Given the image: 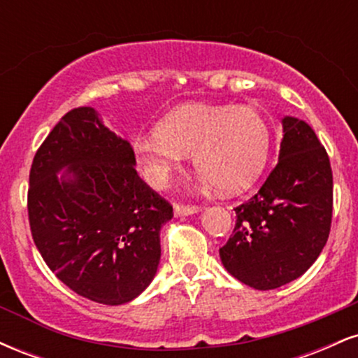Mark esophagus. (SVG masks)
Masks as SVG:
<instances>
[{
    "label": "esophagus",
    "mask_w": 358,
    "mask_h": 358,
    "mask_svg": "<svg viewBox=\"0 0 358 358\" xmlns=\"http://www.w3.org/2000/svg\"><path fill=\"white\" fill-rule=\"evenodd\" d=\"M199 212H200V207H195V205H175L173 207L175 217H188Z\"/></svg>",
    "instance_id": "esophagus-1"
}]
</instances>
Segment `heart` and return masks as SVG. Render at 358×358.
I'll return each mask as SVG.
<instances>
[{"mask_svg":"<svg viewBox=\"0 0 358 358\" xmlns=\"http://www.w3.org/2000/svg\"><path fill=\"white\" fill-rule=\"evenodd\" d=\"M269 148L268 121L254 108L187 104L168 114L155 134L134 139L133 158L143 180L163 188L193 155L203 185L234 195L259 178Z\"/></svg>","mask_w":358,"mask_h":358,"instance_id":"1","label":"heart"}]
</instances>
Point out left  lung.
I'll list each match as a JSON object with an SVG mask.
<instances>
[{
    "label": "left lung",
    "instance_id": "8db88e82",
    "mask_svg": "<svg viewBox=\"0 0 358 358\" xmlns=\"http://www.w3.org/2000/svg\"><path fill=\"white\" fill-rule=\"evenodd\" d=\"M278 165L252 199L236 210V229L219 250L222 264L254 289H276L318 259L334 210L330 159L310 124L281 119Z\"/></svg>",
    "mask_w": 358,
    "mask_h": 358
}]
</instances>
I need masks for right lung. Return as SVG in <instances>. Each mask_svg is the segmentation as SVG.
I'll use <instances>...</instances> for the list:
<instances>
[{
	"label": "right lung",
	"instance_id": "add662e5",
	"mask_svg": "<svg viewBox=\"0 0 358 358\" xmlns=\"http://www.w3.org/2000/svg\"><path fill=\"white\" fill-rule=\"evenodd\" d=\"M133 148L94 108L65 114L36 151L28 217L43 261L102 305L133 301L153 281L159 231L173 208L139 178Z\"/></svg>",
	"mask_w": 358,
	"mask_h": 358
}]
</instances>
